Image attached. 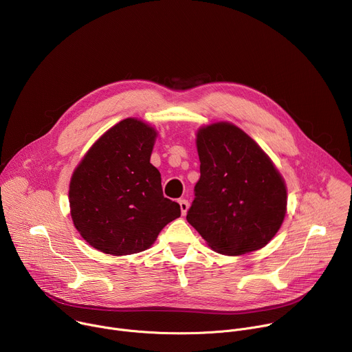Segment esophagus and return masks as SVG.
I'll list each match as a JSON object with an SVG mask.
<instances>
[{
    "label": "esophagus",
    "instance_id": "esophagus-1",
    "mask_svg": "<svg viewBox=\"0 0 352 352\" xmlns=\"http://www.w3.org/2000/svg\"><path fill=\"white\" fill-rule=\"evenodd\" d=\"M178 204H179V208H181V213H182V216H185V214H186V212H188V208H189L188 200H186V199H179V200H178Z\"/></svg>",
    "mask_w": 352,
    "mask_h": 352
}]
</instances>
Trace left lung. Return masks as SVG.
<instances>
[{
  "mask_svg": "<svg viewBox=\"0 0 352 352\" xmlns=\"http://www.w3.org/2000/svg\"><path fill=\"white\" fill-rule=\"evenodd\" d=\"M196 147L200 178L188 223L223 255H243L267 245L287 212V188L273 162L230 122L200 128Z\"/></svg>",
  "mask_w": 352,
  "mask_h": 352,
  "instance_id": "obj_1",
  "label": "left lung"
}]
</instances>
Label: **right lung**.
I'll use <instances>...</instances> for the list:
<instances>
[{
    "mask_svg": "<svg viewBox=\"0 0 352 352\" xmlns=\"http://www.w3.org/2000/svg\"><path fill=\"white\" fill-rule=\"evenodd\" d=\"M157 132L135 118L110 128L89 148L69 184L75 228L100 252L138 254L181 216L164 197L162 175L150 163Z\"/></svg>",
    "mask_w": 352,
    "mask_h": 352,
    "instance_id": "add662e5",
    "label": "right lung"
}]
</instances>
